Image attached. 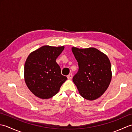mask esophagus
Here are the masks:
<instances>
[{
	"mask_svg": "<svg viewBox=\"0 0 132 132\" xmlns=\"http://www.w3.org/2000/svg\"><path fill=\"white\" fill-rule=\"evenodd\" d=\"M72 74H69L68 75V79H69V80L71 79H72Z\"/></svg>",
	"mask_w": 132,
	"mask_h": 132,
	"instance_id": "1",
	"label": "esophagus"
}]
</instances>
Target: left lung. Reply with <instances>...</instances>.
I'll list each match as a JSON object with an SVG mask.
<instances>
[{
	"mask_svg": "<svg viewBox=\"0 0 132 132\" xmlns=\"http://www.w3.org/2000/svg\"><path fill=\"white\" fill-rule=\"evenodd\" d=\"M79 70L72 78L80 95L94 100L100 97L108 88L112 79L111 65L105 54L94 47H72Z\"/></svg>",
	"mask_w": 132,
	"mask_h": 132,
	"instance_id": "obj_1",
	"label": "left lung"
}]
</instances>
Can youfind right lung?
<instances>
[{
    "label": "right lung",
    "mask_w": 132,
    "mask_h": 132,
    "mask_svg": "<svg viewBox=\"0 0 132 132\" xmlns=\"http://www.w3.org/2000/svg\"><path fill=\"white\" fill-rule=\"evenodd\" d=\"M64 48L63 46L45 45L28 55L24 65V79L35 96L44 99L52 97L68 79L61 74L55 61Z\"/></svg>",
    "instance_id": "obj_1"
}]
</instances>
